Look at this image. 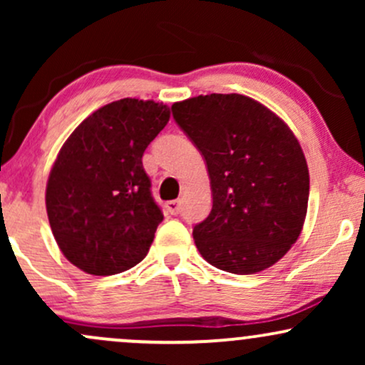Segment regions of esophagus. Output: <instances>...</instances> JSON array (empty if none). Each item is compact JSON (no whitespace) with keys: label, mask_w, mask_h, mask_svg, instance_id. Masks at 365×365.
<instances>
[{"label":"esophagus","mask_w":365,"mask_h":365,"mask_svg":"<svg viewBox=\"0 0 365 365\" xmlns=\"http://www.w3.org/2000/svg\"><path fill=\"white\" fill-rule=\"evenodd\" d=\"M180 209H182V202H180V200H170V202L166 204V211H168L170 215H178Z\"/></svg>","instance_id":"obj_1"}]
</instances>
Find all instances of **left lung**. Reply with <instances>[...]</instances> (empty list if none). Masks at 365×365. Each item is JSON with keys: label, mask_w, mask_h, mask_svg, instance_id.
<instances>
[{"label": "left lung", "mask_w": 365, "mask_h": 365, "mask_svg": "<svg viewBox=\"0 0 365 365\" xmlns=\"http://www.w3.org/2000/svg\"><path fill=\"white\" fill-rule=\"evenodd\" d=\"M173 118L200 150L212 209L194 226L200 255L217 269L254 274L299 238L307 215L309 168L288 125L242 94L175 103Z\"/></svg>", "instance_id": "left-lung-1"}]
</instances>
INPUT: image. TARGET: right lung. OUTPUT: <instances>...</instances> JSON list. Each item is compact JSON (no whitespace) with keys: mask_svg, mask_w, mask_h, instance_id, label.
<instances>
[{"mask_svg":"<svg viewBox=\"0 0 365 365\" xmlns=\"http://www.w3.org/2000/svg\"><path fill=\"white\" fill-rule=\"evenodd\" d=\"M168 121L166 104L125 98L87 116L63 144L46 211L58 247L78 269L110 276L148 255L163 212L142 156Z\"/></svg>","mask_w":365,"mask_h":365,"instance_id":"right-lung-1","label":"right lung"}]
</instances>
